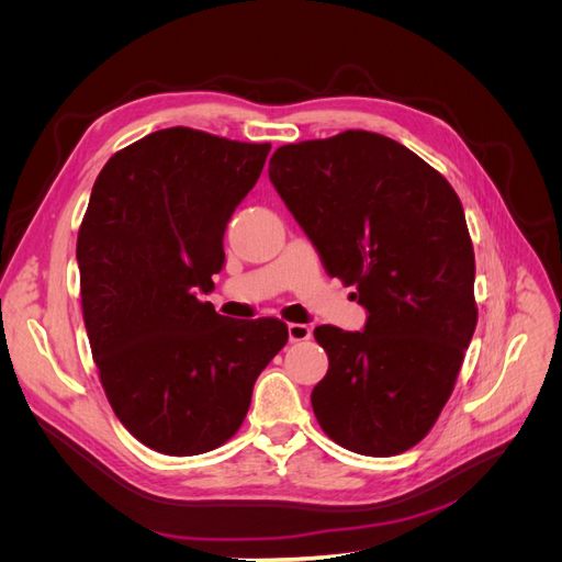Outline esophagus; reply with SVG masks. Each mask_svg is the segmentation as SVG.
<instances>
[{
	"label": "esophagus",
	"instance_id": "esophagus-1",
	"mask_svg": "<svg viewBox=\"0 0 562 562\" xmlns=\"http://www.w3.org/2000/svg\"><path fill=\"white\" fill-rule=\"evenodd\" d=\"M288 337H291V342H307L312 337V328L304 326V323H291L288 326Z\"/></svg>",
	"mask_w": 562,
	"mask_h": 562
}]
</instances>
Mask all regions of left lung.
Returning <instances> with one entry per match:
<instances>
[{
  "label": "left lung",
  "mask_w": 562,
  "mask_h": 562,
  "mask_svg": "<svg viewBox=\"0 0 562 562\" xmlns=\"http://www.w3.org/2000/svg\"><path fill=\"white\" fill-rule=\"evenodd\" d=\"M269 180L368 312L359 333L314 330L328 353L312 391L321 429L368 457L411 450L448 403L479 321L462 201L415 151L370 131L283 145Z\"/></svg>",
  "instance_id": "left-lung-1"
}]
</instances>
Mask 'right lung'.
I'll use <instances>...</instances> for the list:
<instances>
[{
    "label": "right lung",
    "instance_id": "obj_1",
    "mask_svg": "<svg viewBox=\"0 0 562 562\" xmlns=\"http://www.w3.org/2000/svg\"><path fill=\"white\" fill-rule=\"evenodd\" d=\"M269 149L173 126L119 149L95 178L77 236L83 323L114 415L157 452L227 443L288 342L279 318L232 321L199 300Z\"/></svg>",
    "mask_w": 562,
    "mask_h": 562
}]
</instances>
